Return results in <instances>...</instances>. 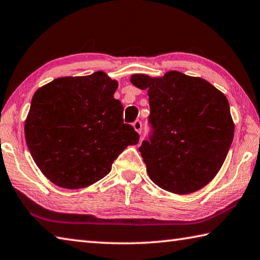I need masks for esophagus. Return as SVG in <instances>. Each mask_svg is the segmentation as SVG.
I'll list each match as a JSON object with an SVG mask.
<instances>
[{
	"label": "esophagus",
	"mask_w": 260,
	"mask_h": 260,
	"mask_svg": "<svg viewBox=\"0 0 260 260\" xmlns=\"http://www.w3.org/2000/svg\"><path fill=\"white\" fill-rule=\"evenodd\" d=\"M133 127H134V129L138 132V133H141V131H142V122H141L140 120H135L133 122Z\"/></svg>",
	"instance_id": "obj_1"
}]
</instances>
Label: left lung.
<instances>
[{"label": "left lung", "mask_w": 260, "mask_h": 260, "mask_svg": "<svg viewBox=\"0 0 260 260\" xmlns=\"http://www.w3.org/2000/svg\"><path fill=\"white\" fill-rule=\"evenodd\" d=\"M131 83L148 91L153 134L139 150L151 181L175 194L206 186L223 166L234 136L225 94L175 70L161 77L134 74Z\"/></svg>", "instance_id": "obj_1"}]
</instances>
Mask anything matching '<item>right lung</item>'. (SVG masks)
I'll return each instance as SVG.
<instances>
[{
  "label": "right lung",
  "mask_w": 260,
  "mask_h": 260,
  "mask_svg": "<svg viewBox=\"0 0 260 260\" xmlns=\"http://www.w3.org/2000/svg\"><path fill=\"white\" fill-rule=\"evenodd\" d=\"M118 82L105 72L59 77L34 93L25 139L37 167L63 188L87 187L107 176L112 162L140 136L122 121L114 94Z\"/></svg>",
  "instance_id": "obj_1"
}]
</instances>
